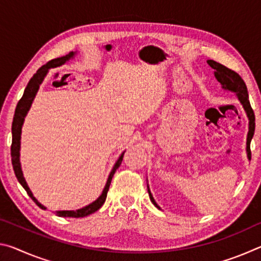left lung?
<instances>
[{
	"instance_id": "8db88e82",
	"label": "left lung",
	"mask_w": 261,
	"mask_h": 261,
	"mask_svg": "<svg viewBox=\"0 0 261 261\" xmlns=\"http://www.w3.org/2000/svg\"><path fill=\"white\" fill-rule=\"evenodd\" d=\"M210 67L212 69H214V76L221 84V87L223 88L224 91H229L235 93L238 101H240L242 107L244 108L245 114L247 118H249V132H247V137H246V154H247V159L251 160V149H250V144L251 140L253 138L254 135V129H255V117H254V113L252 108H251L250 105V100H249V93H247V88L246 85L241 76L238 73H236L232 70L228 69L224 65L218 63L213 60H208L207 61ZM147 191H148V196L149 199L153 202V205L156 207V208L160 210V206L156 204V201L154 200V198L151 193V190H149V187L147 184Z\"/></svg>"
}]
</instances>
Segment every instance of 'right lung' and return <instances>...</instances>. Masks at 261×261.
Here are the masks:
<instances>
[{"instance_id":"add662e5","label":"right lung","mask_w":261,"mask_h":261,"mask_svg":"<svg viewBox=\"0 0 261 261\" xmlns=\"http://www.w3.org/2000/svg\"><path fill=\"white\" fill-rule=\"evenodd\" d=\"M77 55V51H70L68 55L62 56V57H57L55 60H51L48 62L47 64L42 65V67L38 70L37 72L33 74V77L30 79V82L26 86L24 94L21 96V99L19 100L18 105H17L16 110H15V116H14V121H12V127H11V132H12V144H11V161H12V167H14V171L17 179L18 182L21 184V187L25 189V191L28 192L29 196L32 198L33 201L37 204L40 208L46 210V207L43 206L41 202H39L37 198L33 196L32 191H31L28 183H26L25 177L23 175V170H21V165H20V139H21V127H23L24 121L26 115H28L29 110L31 108V106L33 103V100L37 95L39 87L43 82V79L47 76L48 71L53 68H57L63 65L64 63H67L70 60H72L74 56ZM123 155H124V152H123L120 158L117 159V161L115 162V165L113 167V169L110 170L107 183H106L105 188L102 190V193L98 197V199H95L93 202L88 204L86 206L82 207V208H78L76 211H56L55 213L57 216H62V218H84V216H87L94 212L98 211L101 206L105 204L106 198H107V193L109 190V185L110 182H112V178L115 174V171L118 167L121 166L122 160H123Z\"/></svg>"}]
</instances>
